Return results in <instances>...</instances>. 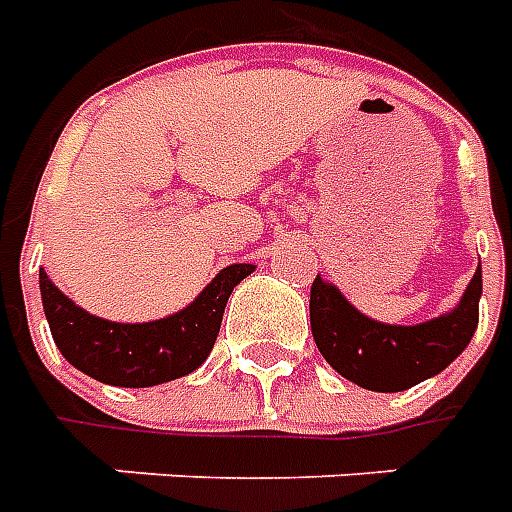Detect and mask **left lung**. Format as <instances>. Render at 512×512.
Listing matches in <instances>:
<instances>
[{"label": "left lung", "instance_id": "left-lung-1", "mask_svg": "<svg viewBox=\"0 0 512 512\" xmlns=\"http://www.w3.org/2000/svg\"><path fill=\"white\" fill-rule=\"evenodd\" d=\"M483 277L474 271L461 304L419 326H386L354 310L343 293L315 277L310 323L323 359L348 381L373 392H403L436 376L472 340L480 321Z\"/></svg>", "mask_w": 512, "mask_h": 512}]
</instances>
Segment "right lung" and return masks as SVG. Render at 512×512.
Segmentation results:
<instances>
[{
  "label": "right lung",
  "mask_w": 512,
  "mask_h": 512,
  "mask_svg": "<svg viewBox=\"0 0 512 512\" xmlns=\"http://www.w3.org/2000/svg\"><path fill=\"white\" fill-rule=\"evenodd\" d=\"M255 266L219 271L191 307L153 323H112L76 307L40 271V296L62 356L76 370L112 386H156L189 376L208 359L233 288Z\"/></svg>",
  "instance_id": "1"
}]
</instances>
